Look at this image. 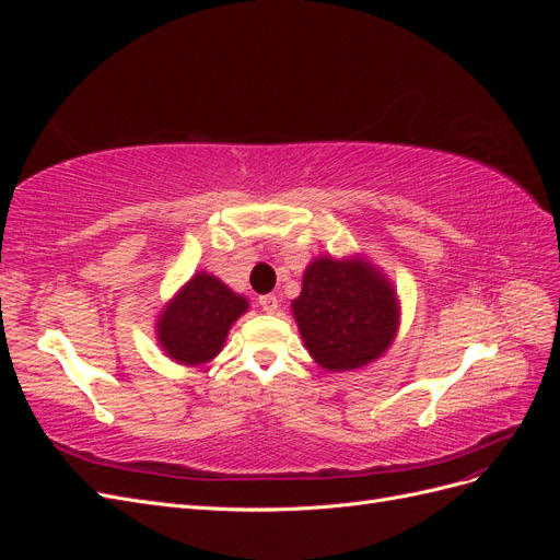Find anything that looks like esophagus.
Returning <instances> with one entry per match:
<instances>
[{
  "mask_svg": "<svg viewBox=\"0 0 560 560\" xmlns=\"http://www.w3.org/2000/svg\"><path fill=\"white\" fill-rule=\"evenodd\" d=\"M259 306H261V311H264V313H268V315L278 313V296H273V294H264V296H259Z\"/></svg>",
  "mask_w": 560,
  "mask_h": 560,
  "instance_id": "esophagus-1",
  "label": "esophagus"
}]
</instances>
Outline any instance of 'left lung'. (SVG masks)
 <instances>
[{
    "mask_svg": "<svg viewBox=\"0 0 560 560\" xmlns=\"http://www.w3.org/2000/svg\"><path fill=\"white\" fill-rule=\"evenodd\" d=\"M292 315L308 354L327 371L362 369L395 343L401 306L395 284L362 254H319L303 270Z\"/></svg>",
    "mask_w": 560,
    "mask_h": 560,
    "instance_id": "8db88e82",
    "label": "left lung"
}]
</instances>
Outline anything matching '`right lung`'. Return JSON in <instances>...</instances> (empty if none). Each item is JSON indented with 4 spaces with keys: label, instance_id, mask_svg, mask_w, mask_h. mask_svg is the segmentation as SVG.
<instances>
[{
    "label": "right lung",
    "instance_id": "right-lung-1",
    "mask_svg": "<svg viewBox=\"0 0 560 560\" xmlns=\"http://www.w3.org/2000/svg\"><path fill=\"white\" fill-rule=\"evenodd\" d=\"M247 308L243 294L208 270H198L156 315V341L177 364H208L222 352L233 322Z\"/></svg>",
    "mask_w": 560,
    "mask_h": 560
}]
</instances>
